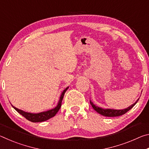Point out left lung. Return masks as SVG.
<instances>
[{
	"mask_svg": "<svg viewBox=\"0 0 149 149\" xmlns=\"http://www.w3.org/2000/svg\"><path fill=\"white\" fill-rule=\"evenodd\" d=\"M139 99L134 103V104H133L132 105H131L130 107H127V108H125V109H123V110L103 109L102 108H100L99 107L95 106L91 101V100H90V103H91V105L92 107L93 108V109L97 111L98 113H99L100 114L104 116H107V117H116V116H120L124 114L127 112V111H129L130 109H132V108L135 105L136 103L137 102Z\"/></svg>",
	"mask_w": 149,
	"mask_h": 149,
	"instance_id": "obj_1",
	"label": "left lung"
}]
</instances>
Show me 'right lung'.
Returning a JSON list of instances; mask_svg holds the SVG:
<instances>
[{
  "mask_svg": "<svg viewBox=\"0 0 149 149\" xmlns=\"http://www.w3.org/2000/svg\"><path fill=\"white\" fill-rule=\"evenodd\" d=\"M68 88H69V87H68L65 88L64 91H63V92L62 93L61 95H60L59 101H58V105L56 106V107L54 108H53V109L49 110L48 111H46V112L37 113V114H33V113L24 112V111H23V110H19V109H18V108L14 107V106H12V107H13L14 109L17 111V112L19 113L20 114L23 116L24 117L26 118L27 120L30 121V122H44V121H46L47 120L50 119V118L54 117V116L56 114V113L58 112V110H60V107H61L63 97H64L65 93L68 90Z\"/></svg>",
  "mask_w": 149,
  "mask_h": 149,
  "instance_id": "add662e5",
  "label": "right lung"
}]
</instances>
